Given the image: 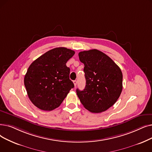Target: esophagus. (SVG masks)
Masks as SVG:
<instances>
[{"mask_svg": "<svg viewBox=\"0 0 152 152\" xmlns=\"http://www.w3.org/2000/svg\"><path fill=\"white\" fill-rule=\"evenodd\" d=\"M73 83H74L75 86L76 87V85H77V81H76V80H75V81H73Z\"/></svg>", "mask_w": 152, "mask_h": 152, "instance_id": "esophagus-1", "label": "esophagus"}]
</instances>
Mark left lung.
Instances as JSON below:
<instances>
[{"mask_svg": "<svg viewBox=\"0 0 152 152\" xmlns=\"http://www.w3.org/2000/svg\"><path fill=\"white\" fill-rule=\"evenodd\" d=\"M84 64L86 87L76 89L83 106L92 113L105 111L115 103L122 90V73L112 59L96 49L79 53Z\"/></svg>", "mask_w": 152, "mask_h": 152, "instance_id": "left-lung-1", "label": "left lung"}]
</instances>
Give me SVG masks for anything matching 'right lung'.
<instances>
[{
  "mask_svg": "<svg viewBox=\"0 0 152 152\" xmlns=\"http://www.w3.org/2000/svg\"><path fill=\"white\" fill-rule=\"evenodd\" d=\"M75 53L66 48H55L30 65L24 84L30 100L38 109L50 111L57 108L74 88L66 63Z\"/></svg>",
  "mask_w": 152,
  "mask_h": 152,
  "instance_id": "right-lung-1",
  "label": "right lung"
}]
</instances>
